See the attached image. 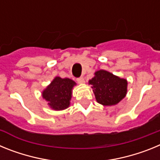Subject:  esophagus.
<instances>
[{"label":"esophagus","mask_w":160,"mask_h":160,"mask_svg":"<svg viewBox=\"0 0 160 160\" xmlns=\"http://www.w3.org/2000/svg\"><path fill=\"white\" fill-rule=\"evenodd\" d=\"M77 81L78 83H84V82H85L84 77H82H82H80V78H78Z\"/></svg>","instance_id":"1"}]
</instances>
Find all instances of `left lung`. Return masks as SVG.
Masks as SVG:
<instances>
[{
	"label": "left lung",
	"mask_w": 160,
	"mask_h": 160,
	"mask_svg": "<svg viewBox=\"0 0 160 160\" xmlns=\"http://www.w3.org/2000/svg\"><path fill=\"white\" fill-rule=\"evenodd\" d=\"M94 74L89 83L92 85L98 102L104 106L115 105L125 97L128 88L126 79L102 70L95 72Z\"/></svg>",
	"instance_id": "obj_1"
}]
</instances>
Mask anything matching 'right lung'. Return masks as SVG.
Segmentation results:
<instances>
[{"instance_id":"right-lung-1","label":"right lung","mask_w":160,"mask_h":160,"mask_svg":"<svg viewBox=\"0 0 160 160\" xmlns=\"http://www.w3.org/2000/svg\"><path fill=\"white\" fill-rule=\"evenodd\" d=\"M76 83L70 78L56 77L51 84L44 90L42 97L48 102L52 109L62 111L70 106L72 89Z\"/></svg>"}]
</instances>
